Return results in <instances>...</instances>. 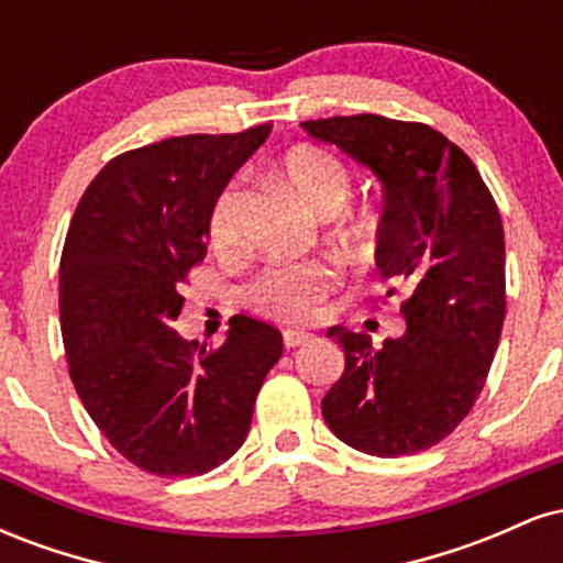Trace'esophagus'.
<instances>
[{"instance_id":"34e87169","label":"esophagus","mask_w":563,"mask_h":563,"mask_svg":"<svg viewBox=\"0 0 563 563\" xmlns=\"http://www.w3.org/2000/svg\"><path fill=\"white\" fill-rule=\"evenodd\" d=\"M307 341H312V333L296 331V328H288V331H283V344H286L288 349L307 344Z\"/></svg>"}]
</instances>
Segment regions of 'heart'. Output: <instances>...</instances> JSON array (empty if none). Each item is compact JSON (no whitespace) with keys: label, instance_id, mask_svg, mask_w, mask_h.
<instances>
[{"label":"heart","instance_id":"b5f03b06","mask_svg":"<svg viewBox=\"0 0 563 563\" xmlns=\"http://www.w3.org/2000/svg\"><path fill=\"white\" fill-rule=\"evenodd\" d=\"M280 177L307 209L331 214L352 190V174L344 161L318 145H299L280 161ZM209 243L219 254L238 245V190L228 187L217 198L209 219ZM339 273L331 262H296L267 267L249 286L251 307L283 322H309L320 314Z\"/></svg>","mask_w":563,"mask_h":563}]
</instances>
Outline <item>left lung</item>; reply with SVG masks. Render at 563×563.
<instances>
[{"mask_svg":"<svg viewBox=\"0 0 563 563\" xmlns=\"http://www.w3.org/2000/svg\"><path fill=\"white\" fill-rule=\"evenodd\" d=\"M301 126L376 174V267L410 290L405 333L380 349L367 333L328 328L346 365L322 418L367 455H416L468 416L493 365L506 318L500 214L471 158L437 129L373 113Z\"/></svg>","mask_w":563,"mask_h":563,"instance_id":"8db88e82","label":"left lung"}]
</instances>
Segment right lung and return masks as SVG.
I'll use <instances>...</instances> for the list:
<instances>
[{
    "instance_id": "add662e5",
    "label": "right lung",
    "mask_w": 563,
    "mask_h": 563,
    "mask_svg": "<svg viewBox=\"0 0 563 563\" xmlns=\"http://www.w3.org/2000/svg\"><path fill=\"white\" fill-rule=\"evenodd\" d=\"M273 124L187 134L113 158L87 187L63 245L60 328L70 380L126 461L156 476L222 466L249 437L283 354L277 328L238 318L214 352L172 328L203 262L217 198Z\"/></svg>"
}]
</instances>
